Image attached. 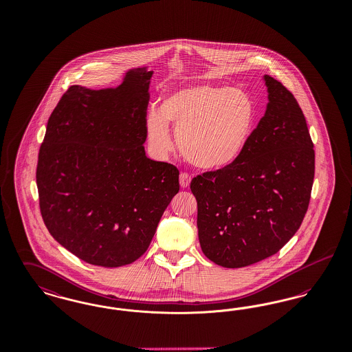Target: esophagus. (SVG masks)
Segmentation results:
<instances>
[{"label":"esophagus","mask_w":352,"mask_h":352,"mask_svg":"<svg viewBox=\"0 0 352 352\" xmlns=\"http://www.w3.org/2000/svg\"><path fill=\"white\" fill-rule=\"evenodd\" d=\"M190 182H191V175L187 174V173H181V175H179V184H181V187H184V188L188 187Z\"/></svg>","instance_id":"34e87169"}]
</instances>
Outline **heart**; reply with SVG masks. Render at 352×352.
<instances>
[{
  "label": "heart",
  "instance_id": "1",
  "mask_svg": "<svg viewBox=\"0 0 352 352\" xmlns=\"http://www.w3.org/2000/svg\"><path fill=\"white\" fill-rule=\"evenodd\" d=\"M254 121V104L244 91L197 84L168 94L160 111L148 112L145 129L153 151L165 155L173 149L171 124L178 148L191 165L220 170L231 166L243 154Z\"/></svg>",
  "mask_w": 352,
  "mask_h": 352
}]
</instances>
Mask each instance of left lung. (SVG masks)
<instances>
[{
	"mask_svg": "<svg viewBox=\"0 0 352 352\" xmlns=\"http://www.w3.org/2000/svg\"><path fill=\"white\" fill-rule=\"evenodd\" d=\"M265 115L228 168L195 177L201 251L224 268H243L280 251L301 226L314 181L316 154L293 94L264 75Z\"/></svg>",
	"mask_w": 352,
	"mask_h": 352,
	"instance_id": "obj_1",
	"label": "left lung"
}]
</instances>
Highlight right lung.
Returning a JSON list of instances; mask_svg holds the SVG:
<instances>
[{"instance_id": "obj_1", "label": "right lung", "mask_w": 352, "mask_h": 352, "mask_svg": "<svg viewBox=\"0 0 352 352\" xmlns=\"http://www.w3.org/2000/svg\"><path fill=\"white\" fill-rule=\"evenodd\" d=\"M153 71L132 68L115 88L71 85L52 111L36 186L51 236L88 264L118 268L140 258L179 171L145 154Z\"/></svg>"}]
</instances>
